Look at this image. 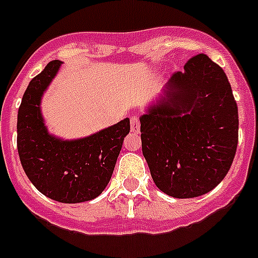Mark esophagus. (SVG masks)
<instances>
[{
    "label": "esophagus",
    "mask_w": 258,
    "mask_h": 258,
    "mask_svg": "<svg viewBox=\"0 0 258 258\" xmlns=\"http://www.w3.org/2000/svg\"><path fill=\"white\" fill-rule=\"evenodd\" d=\"M131 129L133 133H139V131H141V121H139V117L137 115H133L131 117Z\"/></svg>",
    "instance_id": "34e87169"
}]
</instances>
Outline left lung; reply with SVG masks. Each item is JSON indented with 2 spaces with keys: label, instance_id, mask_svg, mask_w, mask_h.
Instances as JSON below:
<instances>
[{
  "label": "left lung",
  "instance_id": "8db88e82",
  "mask_svg": "<svg viewBox=\"0 0 258 258\" xmlns=\"http://www.w3.org/2000/svg\"><path fill=\"white\" fill-rule=\"evenodd\" d=\"M238 125L224 70L203 53L188 60L141 116L142 151L157 188L175 198L212 190L233 164Z\"/></svg>",
  "mask_w": 258,
  "mask_h": 258
}]
</instances>
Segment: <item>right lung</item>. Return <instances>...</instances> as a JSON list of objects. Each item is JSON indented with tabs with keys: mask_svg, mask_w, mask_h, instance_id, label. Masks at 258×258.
<instances>
[{
	"mask_svg": "<svg viewBox=\"0 0 258 258\" xmlns=\"http://www.w3.org/2000/svg\"><path fill=\"white\" fill-rule=\"evenodd\" d=\"M60 65L61 61H51L30 80L18 112V152L25 174L42 195L62 203L86 202L107 186L131 121L126 117L77 141L51 136L41 100Z\"/></svg>",
	"mask_w": 258,
	"mask_h": 258,
	"instance_id": "add662e5",
	"label": "right lung"
}]
</instances>
